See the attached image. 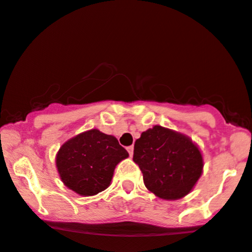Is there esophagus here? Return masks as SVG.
<instances>
[{"label":"esophagus","instance_id":"esophagus-1","mask_svg":"<svg viewBox=\"0 0 252 252\" xmlns=\"http://www.w3.org/2000/svg\"><path fill=\"white\" fill-rule=\"evenodd\" d=\"M126 149H128V152H129V156L132 157V154H134V146H129Z\"/></svg>","mask_w":252,"mask_h":252}]
</instances>
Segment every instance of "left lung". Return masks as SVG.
<instances>
[{
    "instance_id": "left-lung-1",
    "label": "left lung",
    "mask_w": 252,
    "mask_h": 252,
    "mask_svg": "<svg viewBox=\"0 0 252 252\" xmlns=\"http://www.w3.org/2000/svg\"><path fill=\"white\" fill-rule=\"evenodd\" d=\"M132 159L142 171L146 188L161 200L183 198L203 172L198 146L185 134L161 126L141 134Z\"/></svg>"
}]
</instances>
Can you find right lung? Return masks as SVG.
Returning a JSON list of instances; mask_svg holds the SVG:
<instances>
[{"instance_id": "1", "label": "right lung", "mask_w": 252, "mask_h": 252, "mask_svg": "<svg viewBox=\"0 0 252 252\" xmlns=\"http://www.w3.org/2000/svg\"><path fill=\"white\" fill-rule=\"evenodd\" d=\"M128 157L115 136L91 129L61 146L56 168L68 189L81 196H93L110 187L116 166Z\"/></svg>"}]
</instances>
